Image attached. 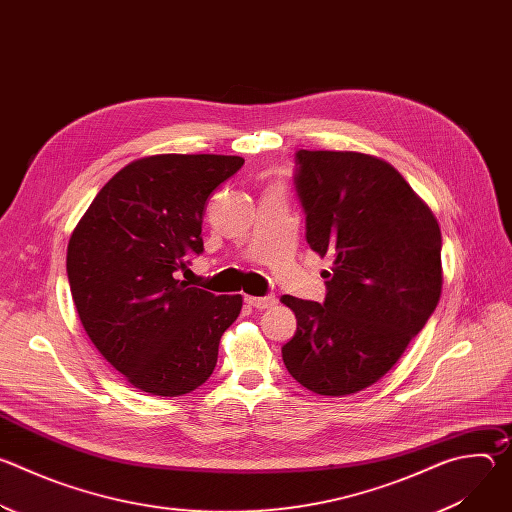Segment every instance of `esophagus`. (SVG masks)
Listing matches in <instances>:
<instances>
[{"instance_id": "obj_1", "label": "esophagus", "mask_w": 512, "mask_h": 512, "mask_svg": "<svg viewBox=\"0 0 512 512\" xmlns=\"http://www.w3.org/2000/svg\"><path fill=\"white\" fill-rule=\"evenodd\" d=\"M245 302L257 310H265L271 308L275 304V296H263V298H255V296H245Z\"/></svg>"}]
</instances>
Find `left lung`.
I'll use <instances>...</instances> for the list:
<instances>
[{
    "instance_id": "left-lung-1",
    "label": "left lung",
    "mask_w": 512,
    "mask_h": 512,
    "mask_svg": "<svg viewBox=\"0 0 512 512\" xmlns=\"http://www.w3.org/2000/svg\"><path fill=\"white\" fill-rule=\"evenodd\" d=\"M306 239L324 271V304L283 296L298 330L285 369L318 395L377 383L442 296V233L429 206L387 162L356 152L296 154Z\"/></svg>"
}]
</instances>
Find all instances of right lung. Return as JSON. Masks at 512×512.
<instances>
[{"instance_id": "right-lung-1", "label": "right lung", "mask_w": 512, "mask_h": 512, "mask_svg": "<svg viewBox=\"0 0 512 512\" xmlns=\"http://www.w3.org/2000/svg\"><path fill=\"white\" fill-rule=\"evenodd\" d=\"M239 156L162 154L119 170L72 231L66 273L85 332L135 389L178 397L212 375L241 296L174 277L204 251L208 196Z\"/></svg>"}]
</instances>
